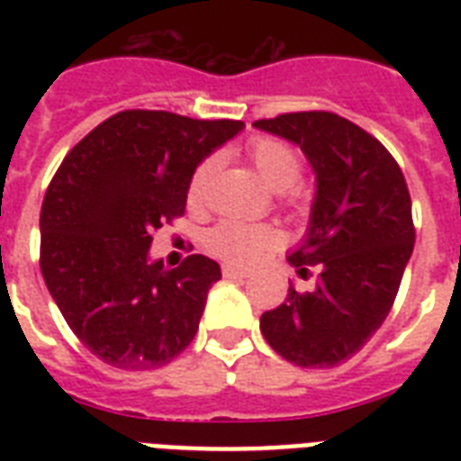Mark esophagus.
I'll return each mask as SVG.
<instances>
[{"mask_svg":"<svg viewBox=\"0 0 461 461\" xmlns=\"http://www.w3.org/2000/svg\"><path fill=\"white\" fill-rule=\"evenodd\" d=\"M222 275L224 277H230V280H239V277H246V270L244 267H237V266H222Z\"/></svg>","mask_w":461,"mask_h":461,"instance_id":"1","label":"esophagus"}]
</instances>
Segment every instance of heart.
<instances>
[{"instance_id": "obj_1", "label": "heart", "mask_w": 461, "mask_h": 461, "mask_svg": "<svg viewBox=\"0 0 461 461\" xmlns=\"http://www.w3.org/2000/svg\"><path fill=\"white\" fill-rule=\"evenodd\" d=\"M249 159L260 174V179L275 191H285L282 201L287 208H306V195L292 188L302 176V155L280 139L258 136L249 143ZM217 169L215 158H205L198 162L186 186V201L191 208H203L208 201L210 181ZM282 234L270 224H244V222H220L208 234V249L217 258L234 263V266H251L266 251L280 246Z\"/></svg>"}]
</instances>
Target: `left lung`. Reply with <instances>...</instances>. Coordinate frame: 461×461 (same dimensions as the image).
Listing matches in <instances>:
<instances>
[{"mask_svg":"<svg viewBox=\"0 0 461 461\" xmlns=\"http://www.w3.org/2000/svg\"><path fill=\"white\" fill-rule=\"evenodd\" d=\"M253 124L302 148L318 191L306 241L289 256L311 292L260 315L282 358L332 368L364 347L390 313L414 251L411 195L400 165L375 136L335 112H289Z\"/></svg>","mask_w":461,"mask_h":461,"instance_id":"obj_1","label":"left lung"}]
</instances>
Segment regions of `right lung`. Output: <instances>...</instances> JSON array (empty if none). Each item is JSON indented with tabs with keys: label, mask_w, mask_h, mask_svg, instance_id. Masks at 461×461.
Returning a JSON list of instances; mask_svg holds the SVG:
<instances>
[{
	"label": "right lung",
	"mask_w": 461,
	"mask_h": 461,
	"mask_svg": "<svg viewBox=\"0 0 461 461\" xmlns=\"http://www.w3.org/2000/svg\"><path fill=\"white\" fill-rule=\"evenodd\" d=\"M244 122L124 110L78 140L40 210V270L74 335L104 364L150 371L198 332L208 289L222 275L194 253L165 270L153 234L186 210L198 162Z\"/></svg>",
	"instance_id": "add662e5"
}]
</instances>
